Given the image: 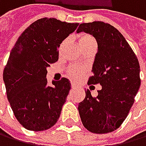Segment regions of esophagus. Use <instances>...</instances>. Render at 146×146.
<instances>
[{"instance_id": "34e87169", "label": "esophagus", "mask_w": 146, "mask_h": 146, "mask_svg": "<svg viewBox=\"0 0 146 146\" xmlns=\"http://www.w3.org/2000/svg\"><path fill=\"white\" fill-rule=\"evenodd\" d=\"M76 87V85H75V84H74V83H72V89H74Z\"/></svg>"}]
</instances>
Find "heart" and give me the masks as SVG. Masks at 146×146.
Segmentation results:
<instances>
[{
  "mask_svg": "<svg viewBox=\"0 0 146 146\" xmlns=\"http://www.w3.org/2000/svg\"><path fill=\"white\" fill-rule=\"evenodd\" d=\"M94 42H95V39L93 38V36L89 35V34H82L79 36V43H80V46L82 48L88 46L89 44L94 43ZM65 43H66V40H64L62 43H61V45L59 46L60 51L64 47ZM83 72H84L83 67H81V66L76 65V64H72L68 67V68H67V74H68V75L71 78H72V79H74V80L80 78L82 75Z\"/></svg>",
  "mask_w": 146,
  "mask_h": 146,
  "instance_id": "1",
  "label": "heart"
}]
</instances>
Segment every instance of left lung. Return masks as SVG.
Instances as JSON below:
<instances>
[{"label": "left lung", "instance_id": "left-lung-1", "mask_svg": "<svg viewBox=\"0 0 146 146\" xmlns=\"http://www.w3.org/2000/svg\"><path fill=\"white\" fill-rule=\"evenodd\" d=\"M82 31L92 35L98 43L88 84L100 83L102 88L97 97L85 91V99L78 105L81 120L92 133L113 132L127 118L140 88L138 59L123 35L109 23H82L77 33Z\"/></svg>", "mask_w": 146, "mask_h": 146}]
</instances>
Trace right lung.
<instances>
[{
	"label": "right lung",
	"instance_id": "add662e5",
	"mask_svg": "<svg viewBox=\"0 0 146 146\" xmlns=\"http://www.w3.org/2000/svg\"><path fill=\"white\" fill-rule=\"evenodd\" d=\"M78 25L39 19L14 45L3 70V82L14 116L26 129L44 131L57 122L71 83L62 78L48 86L46 68L58 60L60 44Z\"/></svg>",
	"mask_w": 146,
	"mask_h": 146
}]
</instances>
